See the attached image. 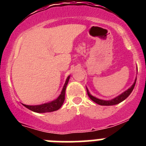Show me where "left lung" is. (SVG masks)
I'll list each match as a JSON object with an SVG mask.
<instances>
[{"label":"left lung","instance_id":"1","mask_svg":"<svg viewBox=\"0 0 146 146\" xmlns=\"http://www.w3.org/2000/svg\"><path fill=\"white\" fill-rule=\"evenodd\" d=\"M136 80L137 78H135V82H134L132 86H131L129 88H128L126 91H125L124 92H123L122 94L118 95L116 97H115L114 99H110V100H103V99H98V98L92 96V95L89 93L88 90V88H86V89H87V94L88 95L89 97H90V99H91L93 102H94L96 103V104H99V105H103V106H111V105H115V104H119V103H121V102H123V100H125L126 98L129 96L130 94H131V93L132 92V91H133L134 88H135Z\"/></svg>","mask_w":146,"mask_h":146}]
</instances>
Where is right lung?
Here are the masks:
<instances>
[{
	"label": "right lung",
	"mask_w": 146,
	"mask_h": 146,
	"mask_svg": "<svg viewBox=\"0 0 146 146\" xmlns=\"http://www.w3.org/2000/svg\"><path fill=\"white\" fill-rule=\"evenodd\" d=\"M70 75L68 76V77L66 80V82L64 83V86L62 89L61 93L58 96V97L56 99L51 101L50 102L44 103V104H38V105H26V104H23L25 108L29 109L31 111L35 112V113H50V112H53L55 110H58L60 109V107L63 105L64 102V99H65V91L66 88L67 84L69 82Z\"/></svg>",
	"instance_id": "obj_1"
}]
</instances>
